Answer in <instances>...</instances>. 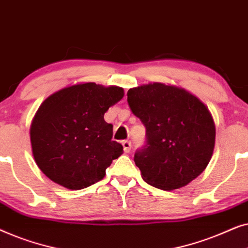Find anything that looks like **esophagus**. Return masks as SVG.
I'll return each instance as SVG.
<instances>
[{
    "instance_id": "obj_1",
    "label": "esophagus",
    "mask_w": 248,
    "mask_h": 248,
    "mask_svg": "<svg viewBox=\"0 0 248 248\" xmlns=\"http://www.w3.org/2000/svg\"><path fill=\"white\" fill-rule=\"evenodd\" d=\"M122 144H123V148H124V151L126 152H130V150H131V141H128V140H124L123 142H122Z\"/></svg>"
}]
</instances>
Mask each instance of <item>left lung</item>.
Here are the masks:
<instances>
[{
	"mask_svg": "<svg viewBox=\"0 0 248 248\" xmlns=\"http://www.w3.org/2000/svg\"><path fill=\"white\" fill-rule=\"evenodd\" d=\"M127 103L145 126V144L134 155L144 182L171 191L202 174L211 160L216 126L199 98L155 82L128 90Z\"/></svg>",
	"mask_w": 248,
	"mask_h": 248,
	"instance_id": "8db88e82",
	"label": "left lung"
}]
</instances>
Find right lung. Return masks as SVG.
<instances>
[{"label":"right lung","instance_id":"1","mask_svg":"<svg viewBox=\"0 0 248 248\" xmlns=\"http://www.w3.org/2000/svg\"><path fill=\"white\" fill-rule=\"evenodd\" d=\"M124 96L123 88L93 82L74 84L50 94L30 126L32 155L54 183L82 189L101 181L111 161L123 154L104 120L108 108Z\"/></svg>","mask_w":248,"mask_h":248}]
</instances>
